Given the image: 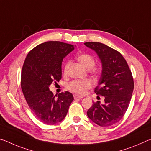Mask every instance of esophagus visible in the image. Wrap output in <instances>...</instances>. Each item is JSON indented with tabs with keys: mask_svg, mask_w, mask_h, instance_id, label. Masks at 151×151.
Instances as JSON below:
<instances>
[{
	"mask_svg": "<svg viewBox=\"0 0 151 151\" xmlns=\"http://www.w3.org/2000/svg\"><path fill=\"white\" fill-rule=\"evenodd\" d=\"M74 98H75V99H83V96H81L76 95V94H75V95H74Z\"/></svg>",
	"mask_w": 151,
	"mask_h": 151,
	"instance_id": "obj_1",
	"label": "esophagus"
}]
</instances>
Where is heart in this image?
Listing matches in <instances>:
<instances>
[{
    "mask_svg": "<svg viewBox=\"0 0 151 151\" xmlns=\"http://www.w3.org/2000/svg\"><path fill=\"white\" fill-rule=\"evenodd\" d=\"M77 60L87 70L92 69L95 65V60L91 55L85 54V53L79 55L77 57ZM70 64V61H68L65 64V68H64V74L65 75H66L68 73ZM98 73V70H93V74L94 75H96ZM91 86L92 83L88 80H75L68 84V90H70L74 93L84 94Z\"/></svg>",
    "mask_w": 151,
    "mask_h": 151,
    "instance_id": "1",
    "label": "heart"
}]
</instances>
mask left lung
<instances>
[{"mask_svg":"<svg viewBox=\"0 0 151 151\" xmlns=\"http://www.w3.org/2000/svg\"><path fill=\"white\" fill-rule=\"evenodd\" d=\"M98 55L102 73L96 94L104 97V103H93L87 116L101 127H109L119 122L129 107L134 89V82L127 61L118 51L101 42L84 43Z\"/></svg>","mask_w":151,"mask_h":151,"instance_id":"obj_1","label":"left lung"}]
</instances>
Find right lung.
Returning <instances> with one entry per match:
<instances>
[{"label": "right lung", "mask_w": 151, "mask_h": 151, "mask_svg": "<svg viewBox=\"0 0 151 151\" xmlns=\"http://www.w3.org/2000/svg\"><path fill=\"white\" fill-rule=\"evenodd\" d=\"M75 47L59 41L45 42L30 50L25 58L21 74L22 93L30 110L44 124L62 121L74 100L68 91L54 95L49 86L61 79L63 58Z\"/></svg>", "instance_id": "add662e5"}]
</instances>
